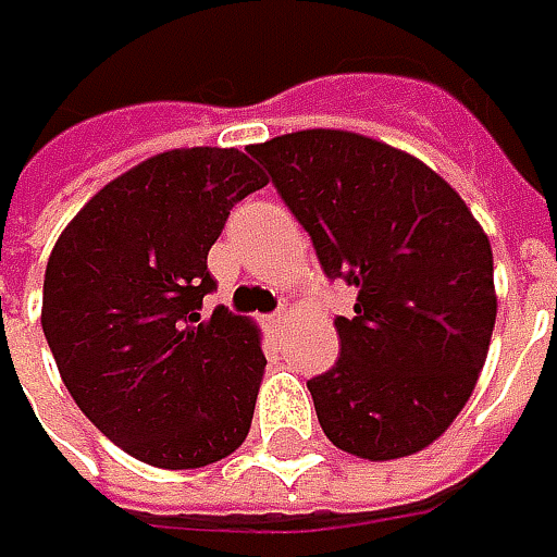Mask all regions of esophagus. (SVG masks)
<instances>
[{
	"label": "esophagus",
	"mask_w": 557,
	"mask_h": 557,
	"mask_svg": "<svg viewBox=\"0 0 557 557\" xmlns=\"http://www.w3.org/2000/svg\"><path fill=\"white\" fill-rule=\"evenodd\" d=\"M290 322V312L288 310H278V312H272L267 319V325L272 329V332H278V329H285Z\"/></svg>",
	"instance_id": "esophagus-1"
}]
</instances>
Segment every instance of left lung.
Masks as SVG:
<instances>
[{"label": "left lung", "instance_id": "left-lung-1", "mask_svg": "<svg viewBox=\"0 0 557 557\" xmlns=\"http://www.w3.org/2000/svg\"><path fill=\"white\" fill-rule=\"evenodd\" d=\"M310 232L356 315L341 359L307 381L337 449L391 461L456 421L496 325L493 247L461 195L416 154L347 129H300L247 148Z\"/></svg>", "mask_w": 557, "mask_h": 557}]
</instances>
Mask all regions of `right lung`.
<instances>
[{
	"mask_svg": "<svg viewBox=\"0 0 557 557\" xmlns=\"http://www.w3.org/2000/svg\"><path fill=\"white\" fill-rule=\"evenodd\" d=\"M269 180L238 148L161 151L96 191L52 247L42 332L83 416L133 459L185 471L245 443L263 334L220 307L207 250Z\"/></svg>",
	"mask_w": 557,
	"mask_h": 557,
	"instance_id": "1",
	"label": "right lung"
}]
</instances>
